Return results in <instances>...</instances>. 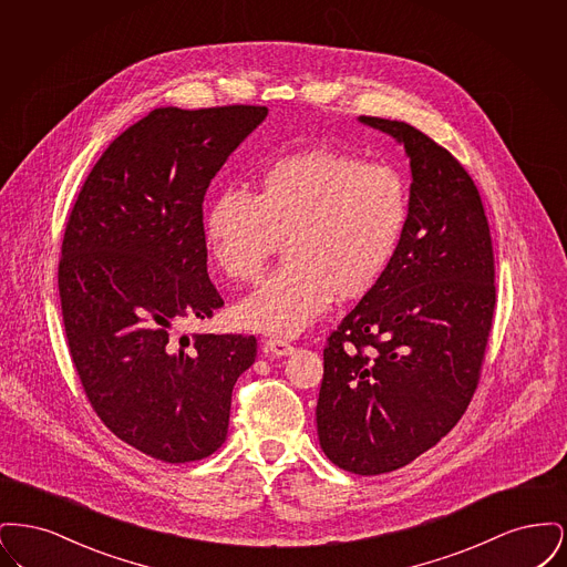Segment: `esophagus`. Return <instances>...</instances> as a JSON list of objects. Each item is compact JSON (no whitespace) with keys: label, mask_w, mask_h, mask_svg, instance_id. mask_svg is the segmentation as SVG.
<instances>
[{"label":"esophagus","mask_w":567,"mask_h":567,"mask_svg":"<svg viewBox=\"0 0 567 567\" xmlns=\"http://www.w3.org/2000/svg\"><path fill=\"white\" fill-rule=\"evenodd\" d=\"M264 352L271 354V357H285V354H291L293 352V344L287 342V340H276L271 338L266 344H264Z\"/></svg>","instance_id":"1"}]
</instances>
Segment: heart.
Returning <instances> with one entry per match:
<instances>
[{
    "label": "heart",
    "instance_id": "heart-1",
    "mask_svg": "<svg viewBox=\"0 0 567 567\" xmlns=\"http://www.w3.org/2000/svg\"><path fill=\"white\" fill-rule=\"evenodd\" d=\"M412 216L410 183L391 163L310 148L264 163L248 190L225 189L204 216L216 268L252 285L285 243L287 268L234 310L252 331L293 338L338 297L374 291L400 255Z\"/></svg>",
    "mask_w": 567,
    "mask_h": 567
}]
</instances>
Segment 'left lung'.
<instances>
[{
	"label": "left lung",
	"mask_w": 567,
	"mask_h": 567,
	"mask_svg": "<svg viewBox=\"0 0 567 567\" xmlns=\"http://www.w3.org/2000/svg\"><path fill=\"white\" fill-rule=\"evenodd\" d=\"M361 123L404 142L412 216L391 270L327 338L317 430L331 463L378 476L430 451L472 402L493 329L495 259L465 167L408 123Z\"/></svg>",
	"instance_id": "1"
}]
</instances>
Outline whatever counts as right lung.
Wrapping results in <instances>:
<instances>
[{
    "instance_id": "1",
    "label": "right lung",
    "mask_w": 567,
    "mask_h": 567,
    "mask_svg": "<svg viewBox=\"0 0 567 567\" xmlns=\"http://www.w3.org/2000/svg\"><path fill=\"white\" fill-rule=\"evenodd\" d=\"M266 106L157 109L89 172L68 218L59 299L68 349L100 421L165 463L210 457L257 340L190 333L225 301L208 278L204 195Z\"/></svg>"
}]
</instances>
